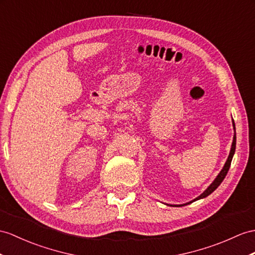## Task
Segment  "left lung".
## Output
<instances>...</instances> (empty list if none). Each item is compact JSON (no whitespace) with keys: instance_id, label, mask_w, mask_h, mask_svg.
<instances>
[{"instance_id":"left-lung-1","label":"left lung","mask_w":255,"mask_h":255,"mask_svg":"<svg viewBox=\"0 0 255 255\" xmlns=\"http://www.w3.org/2000/svg\"><path fill=\"white\" fill-rule=\"evenodd\" d=\"M233 126H234V129H236L234 120H233ZM235 150H236V131H235V134H234V139H233V144H232V148H231V152H229V156H228V158H227V160H226V163H225L224 166H223L222 171L219 173V175L216 176V178L214 179L213 183L211 184V185L209 186V187H208L206 190H204L199 197H197L196 199H194V200L190 201V202L185 203V204H179V206H172V207H183V206H186V204H189V203L194 202V201H196V200L202 199V198H206V197H208L209 195L212 194V192L221 185V183L223 182V179L225 178V176H226V174H227V172H228V170H229V167H231V163H232V160H233V157H234Z\"/></svg>"}]
</instances>
